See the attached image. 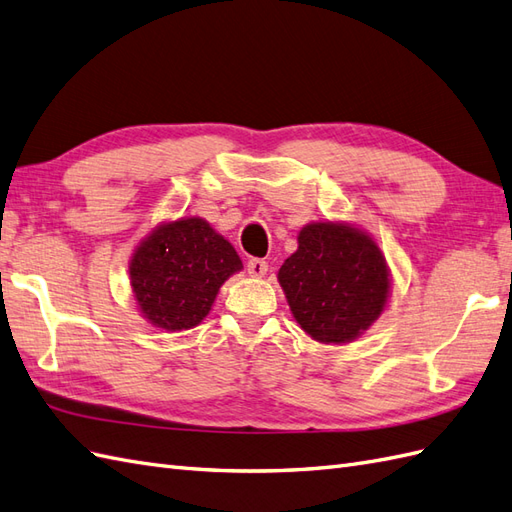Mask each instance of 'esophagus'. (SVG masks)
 Returning <instances> with one entry per match:
<instances>
[{
  "label": "esophagus",
  "mask_w": 512,
  "mask_h": 512,
  "mask_svg": "<svg viewBox=\"0 0 512 512\" xmlns=\"http://www.w3.org/2000/svg\"><path fill=\"white\" fill-rule=\"evenodd\" d=\"M246 270L251 277H264V274L268 272V264L264 259H248Z\"/></svg>",
  "instance_id": "esophagus-1"
}]
</instances>
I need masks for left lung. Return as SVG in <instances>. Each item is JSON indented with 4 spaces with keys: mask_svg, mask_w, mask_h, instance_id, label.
<instances>
[{
    "mask_svg": "<svg viewBox=\"0 0 512 512\" xmlns=\"http://www.w3.org/2000/svg\"><path fill=\"white\" fill-rule=\"evenodd\" d=\"M279 283L300 329L322 344H348L378 320L389 296V270L368 233L346 222H311Z\"/></svg>",
    "mask_w": 512,
    "mask_h": 512,
    "instance_id": "left-lung-1",
    "label": "left lung"
}]
</instances>
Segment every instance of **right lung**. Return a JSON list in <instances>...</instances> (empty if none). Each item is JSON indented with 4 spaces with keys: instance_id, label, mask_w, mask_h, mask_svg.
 <instances>
[{
    "instance_id": "add662e5",
    "label": "right lung",
    "mask_w": 512,
    "mask_h": 512,
    "mask_svg": "<svg viewBox=\"0 0 512 512\" xmlns=\"http://www.w3.org/2000/svg\"><path fill=\"white\" fill-rule=\"evenodd\" d=\"M242 270L235 248L203 218L151 231L129 264L138 309L157 329L188 331L212 309L220 285Z\"/></svg>"
}]
</instances>
